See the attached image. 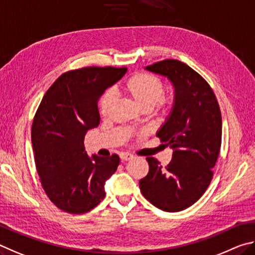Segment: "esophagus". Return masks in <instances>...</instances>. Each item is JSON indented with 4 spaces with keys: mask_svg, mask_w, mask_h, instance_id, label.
I'll return each instance as SVG.
<instances>
[{
    "mask_svg": "<svg viewBox=\"0 0 255 255\" xmlns=\"http://www.w3.org/2000/svg\"><path fill=\"white\" fill-rule=\"evenodd\" d=\"M120 159L121 161H128V160L132 159V155L130 153H121Z\"/></svg>",
    "mask_w": 255,
    "mask_h": 255,
    "instance_id": "1",
    "label": "esophagus"
}]
</instances>
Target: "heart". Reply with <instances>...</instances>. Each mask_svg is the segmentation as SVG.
Here are the masks:
<instances>
[{"instance_id":"b5f03b06","label":"heart","mask_w":255,"mask_h":255,"mask_svg":"<svg viewBox=\"0 0 255 255\" xmlns=\"http://www.w3.org/2000/svg\"><path fill=\"white\" fill-rule=\"evenodd\" d=\"M121 91L140 111H151L158 106L164 113L171 110L175 103L172 95L163 96L164 86L157 76L148 73H137L125 80ZM113 104V95L110 92L102 96L98 109L102 116L109 113Z\"/></svg>"}]
</instances>
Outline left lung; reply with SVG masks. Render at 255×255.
Returning a JSON list of instances; mask_svg holds the SVG:
<instances>
[{
    "mask_svg": "<svg viewBox=\"0 0 255 255\" xmlns=\"http://www.w3.org/2000/svg\"><path fill=\"white\" fill-rule=\"evenodd\" d=\"M145 69L167 77L175 89L170 114L157 132L173 152L166 167L146 158L149 172L140 189L157 208L180 212L197 202L212 181L222 142L220 105L206 80L184 62L167 59Z\"/></svg>",
    "mask_w": 255,
    "mask_h": 255,
    "instance_id": "1",
    "label": "left lung"
}]
</instances>
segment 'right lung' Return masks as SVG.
Here are the masks:
<instances>
[{
    "mask_svg": "<svg viewBox=\"0 0 255 255\" xmlns=\"http://www.w3.org/2000/svg\"><path fill=\"white\" fill-rule=\"evenodd\" d=\"M127 71V67L67 71L40 103L31 130L34 162L47 196L61 211L87 213L105 197V181L116 171L120 158L88 157L84 139L100 124V97Z\"/></svg>",
    "mask_w": 255,
    "mask_h": 255,
    "instance_id": "obj_1",
    "label": "right lung"
}]
</instances>
